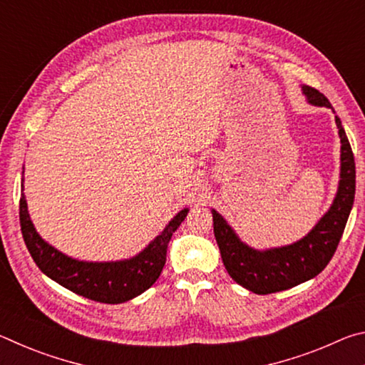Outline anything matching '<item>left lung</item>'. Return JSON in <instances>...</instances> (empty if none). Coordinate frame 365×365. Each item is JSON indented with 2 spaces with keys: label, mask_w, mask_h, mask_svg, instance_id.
<instances>
[{
  "label": "left lung",
  "mask_w": 365,
  "mask_h": 365,
  "mask_svg": "<svg viewBox=\"0 0 365 365\" xmlns=\"http://www.w3.org/2000/svg\"><path fill=\"white\" fill-rule=\"evenodd\" d=\"M302 91L311 104L331 108L325 95L304 85ZM341 138V180L335 201L319 224L299 242L283 248L256 251L240 242L219 212L212 211L214 237L228 275L252 293L270 294L293 288L322 272L335 255L348 222L356 193V164L349 140L339 117L335 115Z\"/></svg>",
  "instance_id": "1"
}]
</instances>
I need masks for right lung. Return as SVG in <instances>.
I'll return each mask as SVG.
<instances>
[{
	"label": "right lung",
	"instance_id": "add662e5",
	"mask_svg": "<svg viewBox=\"0 0 365 365\" xmlns=\"http://www.w3.org/2000/svg\"><path fill=\"white\" fill-rule=\"evenodd\" d=\"M187 214L188 209L178 212L145 251L128 261L83 262L67 257L46 242H43L29 217L24 193L19 201L22 237L38 269L49 279L58 282L59 285L71 289L76 294L96 302H104V304H119V302L132 299L146 292L159 279L165 264V255H168V245L172 233L180 227Z\"/></svg>",
	"mask_w": 365,
	"mask_h": 365
}]
</instances>
